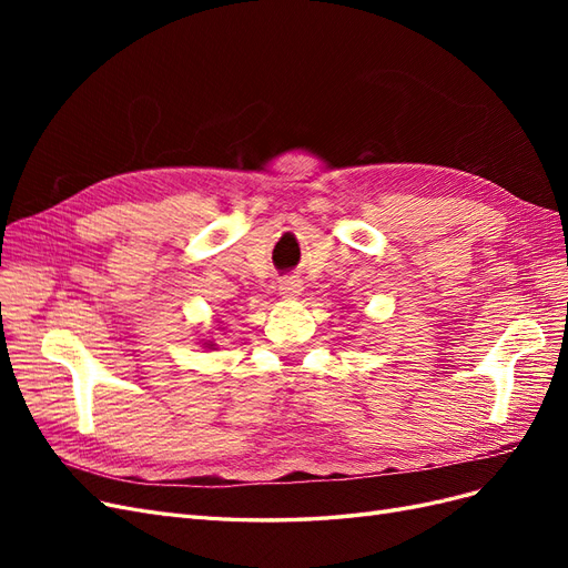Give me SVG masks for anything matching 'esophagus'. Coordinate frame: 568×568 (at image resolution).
Instances as JSON below:
<instances>
[{"instance_id":"34e87169","label":"esophagus","mask_w":568,"mask_h":568,"mask_svg":"<svg viewBox=\"0 0 568 568\" xmlns=\"http://www.w3.org/2000/svg\"><path fill=\"white\" fill-rule=\"evenodd\" d=\"M280 294H282L284 298H296V296L301 294V282H296V280H284V282L280 284Z\"/></svg>"}]
</instances>
